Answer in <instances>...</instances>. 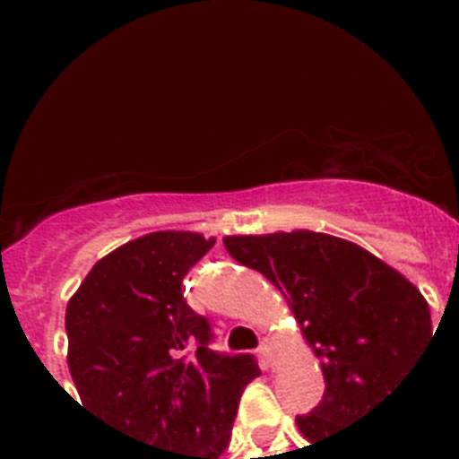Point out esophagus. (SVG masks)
Masks as SVG:
<instances>
[{
  "instance_id": "34e87169",
  "label": "esophagus",
  "mask_w": 459,
  "mask_h": 459,
  "mask_svg": "<svg viewBox=\"0 0 459 459\" xmlns=\"http://www.w3.org/2000/svg\"><path fill=\"white\" fill-rule=\"evenodd\" d=\"M257 355H259V362H262V369H272V345L269 342H262L257 348Z\"/></svg>"
}]
</instances>
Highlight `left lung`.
Returning <instances> with one entry per match:
<instances>
[{"label": "left lung", "instance_id": "8db88e82", "mask_svg": "<svg viewBox=\"0 0 459 459\" xmlns=\"http://www.w3.org/2000/svg\"><path fill=\"white\" fill-rule=\"evenodd\" d=\"M223 245L279 288L319 357L324 398L295 417L312 446L362 420L431 341L420 288L359 245L314 230L226 236Z\"/></svg>", "mask_w": 459, "mask_h": 459}]
</instances>
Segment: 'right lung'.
I'll use <instances>...</instances> for the list:
<instances>
[{
    "label": "right lung",
    "instance_id": "right-lung-1",
    "mask_svg": "<svg viewBox=\"0 0 459 459\" xmlns=\"http://www.w3.org/2000/svg\"><path fill=\"white\" fill-rule=\"evenodd\" d=\"M214 245L193 230H157L97 262L66 305L68 371L78 405L154 459H219L250 355L209 350V321L183 298V279Z\"/></svg>",
    "mask_w": 459,
    "mask_h": 459
}]
</instances>
